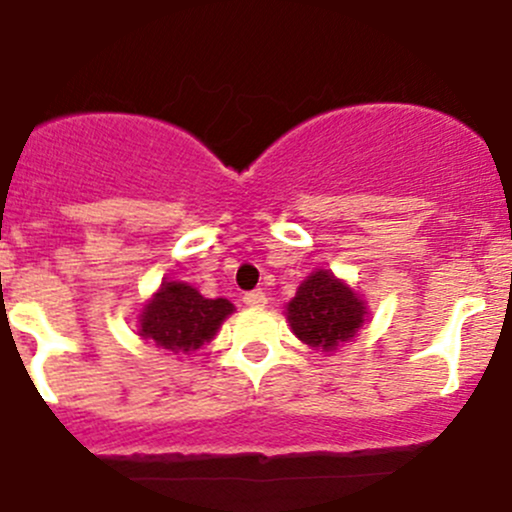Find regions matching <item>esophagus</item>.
Here are the masks:
<instances>
[{
	"label": "esophagus",
	"instance_id": "obj_1",
	"mask_svg": "<svg viewBox=\"0 0 512 512\" xmlns=\"http://www.w3.org/2000/svg\"><path fill=\"white\" fill-rule=\"evenodd\" d=\"M242 302H245L247 307H255V310H260V307L267 305V295L262 290H252V292H245Z\"/></svg>",
	"mask_w": 512,
	"mask_h": 512
}]
</instances>
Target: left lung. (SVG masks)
<instances>
[{
  "label": "left lung",
  "instance_id": "8db88e82",
  "mask_svg": "<svg viewBox=\"0 0 512 512\" xmlns=\"http://www.w3.org/2000/svg\"><path fill=\"white\" fill-rule=\"evenodd\" d=\"M287 320L302 342L320 350H335L340 342L355 337L365 320V305L350 287L337 282L330 272H312L287 305Z\"/></svg>",
  "mask_w": 512,
  "mask_h": 512
}]
</instances>
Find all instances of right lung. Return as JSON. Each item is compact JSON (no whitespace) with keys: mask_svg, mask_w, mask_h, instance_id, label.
<instances>
[{"mask_svg":"<svg viewBox=\"0 0 512 512\" xmlns=\"http://www.w3.org/2000/svg\"><path fill=\"white\" fill-rule=\"evenodd\" d=\"M232 305L222 297L207 300L187 282H165L155 300L142 310L140 335L175 355H190L215 337Z\"/></svg>","mask_w":512,"mask_h":512,"instance_id":"right-lung-1","label":"right lung"}]
</instances>
